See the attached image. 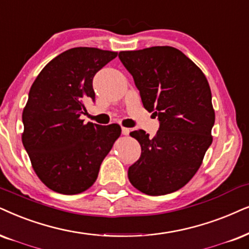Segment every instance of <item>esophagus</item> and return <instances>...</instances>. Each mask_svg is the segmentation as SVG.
I'll use <instances>...</instances> for the list:
<instances>
[{
  "mask_svg": "<svg viewBox=\"0 0 249 249\" xmlns=\"http://www.w3.org/2000/svg\"><path fill=\"white\" fill-rule=\"evenodd\" d=\"M122 134L123 135H128L130 134V130L127 127H122Z\"/></svg>",
  "mask_w": 249,
  "mask_h": 249,
  "instance_id": "1",
  "label": "esophagus"
}]
</instances>
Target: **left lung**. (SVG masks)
Listing matches in <instances>:
<instances>
[{
    "instance_id": "obj_1",
    "label": "left lung",
    "mask_w": 249,
    "mask_h": 249,
    "mask_svg": "<svg viewBox=\"0 0 249 249\" xmlns=\"http://www.w3.org/2000/svg\"><path fill=\"white\" fill-rule=\"evenodd\" d=\"M133 77L144 109L160 122L156 135L131 133L141 156L128 168V179L144 194L178 191L196 174L213 142L215 111L206 77L174 47H152L118 54Z\"/></svg>"
}]
</instances>
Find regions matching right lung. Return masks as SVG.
<instances>
[{
  "label": "right lung",
  "instance_id": "obj_1",
  "mask_svg": "<svg viewBox=\"0 0 249 249\" xmlns=\"http://www.w3.org/2000/svg\"><path fill=\"white\" fill-rule=\"evenodd\" d=\"M117 53L79 47L52 59L37 75L23 111V144L40 180L72 195L95 182L121 135L116 124H84L85 102L95 101L93 78Z\"/></svg>",
  "mask_w": 249,
  "mask_h": 249
}]
</instances>
